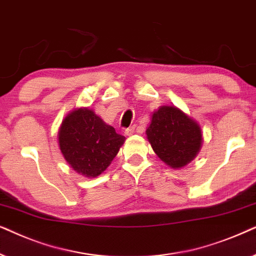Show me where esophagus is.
I'll return each mask as SVG.
<instances>
[{
  "label": "esophagus",
  "instance_id": "34e87169",
  "mask_svg": "<svg viewBox=\"0 0 256 256\" xmlns=\"http://www.w3.org/2000/svg\"><path fill=\"white\" fill-rule=\"evenodd\" d=\"M136 132V126H131V128H126L125 130V134L126 136H132Z\"/></svg>",
  "mask_w": 256,
  "mask_h": 256
}]
</instances>
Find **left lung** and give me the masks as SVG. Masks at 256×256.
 <instances>
[{"mask_svg": "<svg viewBox=\"0 0 256 256\" xmlns=\"http://www.w3.org/2000/svg\"><path fill=\"white\" fill-rule=\"evenodd\" d=\"M146 136L156 154L172 168L186 166L202 148L199 124L176 106L166 105L153 112Z\"/></svg>", "mask_w": 256, "mask_h": 256, "instance_id": "left-lung-1", "label": "left lung"}]
</instances>
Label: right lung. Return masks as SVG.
Returning <instances> with one entry per match:
<instances>
[{
  "label": "right lung",
  "instance_id": "1",
  "mask_svg": "<svg viewBox=\"0 0 256 256\" xmlns=\"http://www.w3.org/2000/svg\"><path fill=\"white\" fill-rule=\"evenodd\" d=\"M125 137L88 108H80L63 119L58 131L60 152L74 171L88 178L104 172L124 144Z\"/></svg>",
  "mask_w": 256,
  "mask_h": 256
}]
</instances>
